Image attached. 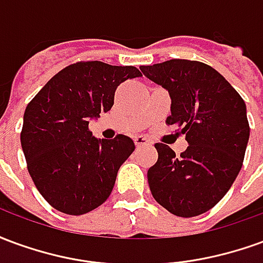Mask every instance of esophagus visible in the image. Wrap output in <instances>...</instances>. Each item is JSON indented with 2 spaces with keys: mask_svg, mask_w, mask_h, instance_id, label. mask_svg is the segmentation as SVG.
I'll return each mask as SVG.
<instances>
[{
  "mask_svg": "<svg viewBox=\"0 0 263 263\" xmlns=\"http://www.w3.org/2000/svg\"><path fill=\"white\" fill-rule=\"evenodd\" d=\"M135 145H137L138 148H142V146H149L151 145V141H149L148 138H145V137H135Z\"/></svg>",
  "mask_w": 263,
  "mask_h": 263,
  "instance_id": "esophagus-1",
  "label": "esophagus"
}]
</instances>
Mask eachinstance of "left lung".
<instances>
[{"label":"left lung","instance_id":"obj_1","mask_svg":"<svg viewBox=\"0 0 263 263\" xmlns=\"http://www.w3.org/2000/svg\"><path fill=\"white\" fill-rule=\"evenodd\" d=\"M139 69L169 91L172 115L166 124L179 126L189 143L180 156L155 143L151 193L177 217L203 214L226 196L242 167L249 139L247 105L217 70L201 62L172 59Z\"/></svg>","mask_w":263,"mask_h":263}]
</instances>
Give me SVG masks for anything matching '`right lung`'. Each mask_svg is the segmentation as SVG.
<instances>
[{"instance_id": "add662e5", "label": "right lung", "mask_w": 263, "mask_h": 263, "mask_svg": "<svg viewBox=\"0 0 263 263\" xmlns=\"http://www.w3.org/2000/svg\"><path fill=\"white\" fill-rule=\"evenodd\" d=\"M141 76L134 66L77 62L54 74L28 104L21 145L32 180L53 209L81 215L109 197L135 145L125 135L97 139L88 122L111 109L121 83Z\"/></svg>"}]
</instances>
